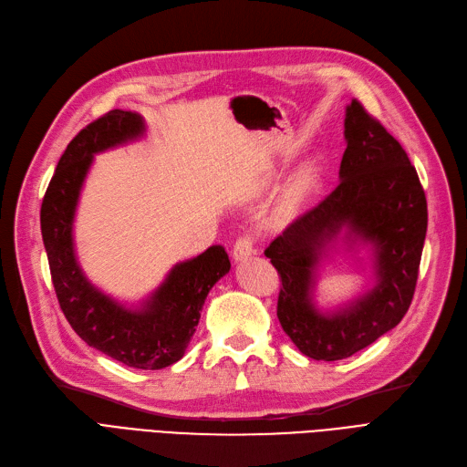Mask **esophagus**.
Segmentation results:
<instances>
[{
  "label": "esophagus",
  "instance_id": "1",
  "mask_svg": "<svg viewBox=\"0 0 467 467\" xmlns=\"http://www.w3.org/2000/svg\"><path fill=\"white\" fill-rule=\"evenodd\" d=\"M251 254H254V239L251 235H244L235 241L234 245V259L235 263L247 261Z\"/></svg>",
  "mask_w": 467,
  "mask_h": 467
}]
</instances>
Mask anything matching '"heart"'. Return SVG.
<instances>
[{"mask_svg": "<svg viewBox=\"0 0 467 467\" xmlns=\"http://www.w3.org/2000/svg\"><path fill=\"white\" fill-rule=\"evenodd\" d=\"M315 187V170L313 168H303L297 171L292 182L287 183L284 197H282V211L292 213L296 208L309 197V192Z\"/></svg>", "mask_w": 467, "mask_h": 467, "instance_id": "b5f03b06", "label": "heart"}]
</instances>
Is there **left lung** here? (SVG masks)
Wrapping results in <instances>:
<instances>
[{
	"label": "left lung",
	"mask_w": 467,
	"mask_h": 467,
	"mask_svg": "<svg viewBox=\"0 0 467 467\" xmlns=\"http://www.w3.org/2000/svg\"><path fill=\"white\" fill-rule=\"evenodd\" d=\"M340 183L266 247L278 270V320L305 356L346 359L392 330L408 313L427 234V199L401 144L351 100L344 121ZM344 234L374 251L373 290L330 314L312 301L316 266Z\"/></svg>",
	"instance_id": "1"
}]
</instances>
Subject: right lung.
Listing matches in <instances>:
<instances>
[{
  "label": "right lung",
  "mask_w": 467,
  "mask_h": 467,
  "mask_svg": "<svg viewBox=\"0 0 467 467\" xmlns=\"http://www.w3.org/2000/svg\"><path fill=\"white\" fill-rule=\"evenodd\" d=\"M142 135L144 119L135 111L111 109L88 123L59 158L42 201L40 228L59 307L71 328L111 359L154 371L183 358L208 292L232 265L222 245L208 247L195 259L175 265L140 307H125L102 294L80 270L73 220L92 158Z\"/></svg>",
  "instance_id": "1"
}]
</instances>
